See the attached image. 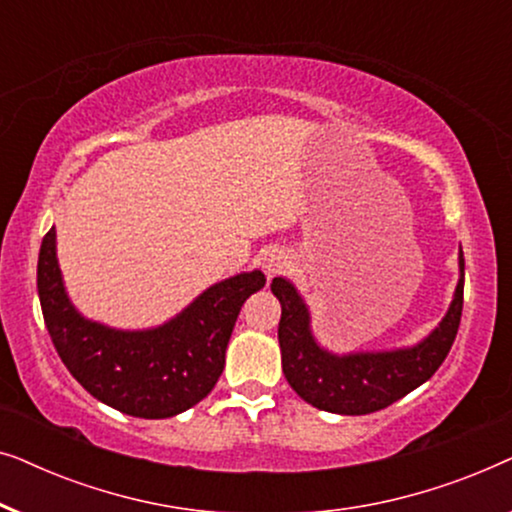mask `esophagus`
<instances>
[{
    "mask_svg": "<svg viewBox=\"0 0 512 512\" xmlns=\"http://www.w3.org/2000/svg\"><path fill=\"white\" fill-rule=\"evenodd\" d=\"M284 268H286V256L282 254V251H272V254L263 258V270L268 277L279 275Z\"/></svg>",
    "mask_w": 512,
    "mask_h": 512,
    "instance_id": "esophagus-1",
    "label": "esophagus"
}]
</instances>
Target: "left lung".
I'll list each match as a JSON object with an SVG mask.
<instances>
[{
	"mask_svg": "<svg viewBox=\"0 0 512 512\" xmlns=\"http://www.w3.org/2000/svg\"><path fill=\"white\" fill-rule=\"evenodd\" d=\"M461 279L445 319L424 342L412 349L377 354L335 356L321 349L310 333V314L296 289L282 277L270 289L282 303L279 347L282 368L293 391L314 408L335 415H368L389 408L398 398L424 384L440 368L457 338L464 310V254Z\"/></svg>",
	"mask_w": 512,
	"mask_h": 512,
	"instance_id": "obj_1",
	"label": "left lung"
}]
</instances>
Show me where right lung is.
<instances>
[{
    "label": "right lung",
    "instance_id": "obj_1",
    "mask_svg": "<svg viewBox=\"0 0 512 512\" xmlns=\"http://www.w3.org/2000/svg\"><path fill=\"white\" fill-rule=\"evenodd\" d=\"M263 286V272H244L214 284L170 324L130 333L93 324L74 310L62 289L53 228L37 263L41 312L62 363L97 401L144 419L179 415L214 389L237 314Z\"/></svg>",
    "mask_w": 512,
    "mask_h": 512
}]
</instances>
